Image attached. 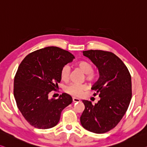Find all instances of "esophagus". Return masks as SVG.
Segmentation results:
<instances>
[{"label": "esophagus", "instance_id": "obj_1", "mask_svg": "<svg viewBox=\"0 0 147 147\" xmlns=\"http://www.w3.org/2000/svg\"><path fill=\"white\" fill-rule=\"evenodd\" d=\"M80 102V99L75 98V97H73V102Z\"/></svg>", "mask_w": 147, "mask_h": 147}]
</instances>
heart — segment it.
Here are the masks:
<instances>
[{
  "instance_id": "heart-1",
  "label": "heart",
  "mask_w": 147,
  "mask_h": 147,
  "mask_svg": "<svg viewBox=\"0 0 147 147\" xmlns=\"http://www.w3.org/2000/svg\"><path fill=\"white\" fill-rule=\"evenodd\" d=\"M77 66L80 68L83 73L85 74V79L89 82H94L97 79V74L93 71V65L89 61H80L77 64ZM70 74V67L68 65H65L62 67L60 72L61 78L62 80L66 81L68 80ZM86 89L85 85H79L76 83H71L66 88V91L69 94L74 96H81L83 91Z\"/></svg>"
}]
</instances>
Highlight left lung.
<instances>
[{
  "label": "left lung",
  "instance_id": "1",
  "mask_svg": "<svg viewBox=\"0 0 147 147\" xmlns=\"http://www.w3.org/2000/svg\"><path fill=\"white\" fill-rule=\"evenodd\" d=\"M83 54L98 69L100 76L91 89L100 99L94 105L83 100L85 110L80 121L85 129L104 134L116 127L127 111L132 96L131 78L122 60L111 52L90 50Z\"/></svg>",
  "mask_w": 147,
  "mask_h": 147
}]
</instances>
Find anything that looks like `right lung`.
Segmentation results:
<instances>
[{
	"mask_svg": "<svg viewBox=\"0 0 147 147\" xmlns=\"http://www.w3.org/2000/svg\"><path fill=\"white\" fill-rule=\"evenodd\" d=\"M74 58L68 51L48 47L29 53L20 63L14 77L13 95L31 125L42 129L55 127L63 109L72 102L66 93L57 99H49V94L58 87L62 67Z\"/></svg>",
	"mask_w": 147,
	"mask_h": 147,
	"instance_id": "obj_1",
	"label": "right lung"
}]
</instances>
